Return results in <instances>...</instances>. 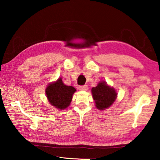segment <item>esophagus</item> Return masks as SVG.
<instances>
[{
	"mask_svg": "<svg viewBox=\"0 0 160 160\" xmlns=\"http://www.w3.org/2000/svg\"><path fill=\"white\" fill-rule=\"evenodd\" d=\"M79 89H80V90H84V91H86V90H88V85H82V86H79Z\"/></svg>",
	"mask_w": 160,
	"mask_h": 160,
	"instance_id": "34e87169",
	"label": "esophagus"
}]
</instances>
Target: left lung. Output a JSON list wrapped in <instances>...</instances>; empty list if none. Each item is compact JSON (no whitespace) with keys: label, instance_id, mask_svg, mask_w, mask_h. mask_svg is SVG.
Segmentation results:
<instances>
[{"label":"left lung","instance_id":"obj_1","mask_svg":"<svg viewBox=\"0 0 160 160\" xmlns=\"http://www.w3.org/2000/svg\"><path fill=\"white\" fill-rule=\"evenodd\" d=\"M92 94L95 106L99 110H104L112 106L117 97L115 89L108 85L105 81H101L92 88Z\"/></svg>","mask_w":160,"mask_h":160}]
</instances>
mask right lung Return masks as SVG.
<instances>
[{
  "mask_svg": "<svg viewBox=\"0 0 160 160\" xmlns=\"http://www.w3.org/2000/svg\"><path fill=\"white\" fill-rule=\"evenodd\" d=\"M75 88L65 85L60 78L56 82L50 83L46 88V94L50 104L58 109H65L72 101Z\"/></svg>",
  "mask_w": 160,
  "mask_h": 160,
  "instance_id": "1",
  "label": "right lung"
}]
</instances>
